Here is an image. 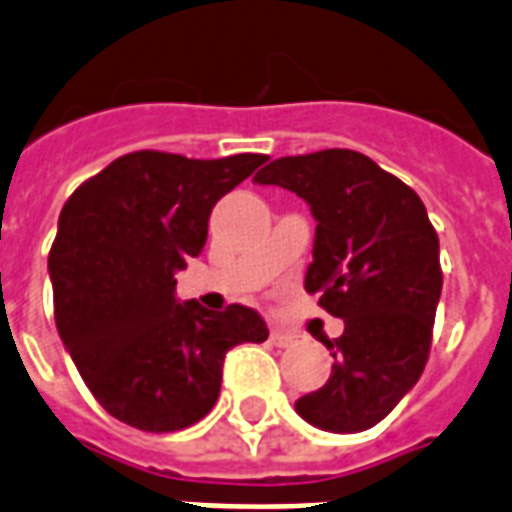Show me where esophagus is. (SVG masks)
Wrapping results in <instances>:
<instances>
[{
    "mask_svg": "<svg viewBox=\"0 0 512 512\" xmlns=\"http://www.w3.org/2000/svg\"><path fill=\"white\" fill-rule=\"evenodd\" d=\"M292 341H295V335H292V333H284V330H271V343H273V346H279V349H284V346H292Z\"/></svg>",
    "mask_w": 512,
    "mask_h": 512,
    "instance_id": "obj_1",
    "label": "esophagus"
}]
</instances>
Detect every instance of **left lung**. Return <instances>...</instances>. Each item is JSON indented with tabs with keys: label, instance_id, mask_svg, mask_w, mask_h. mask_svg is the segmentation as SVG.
Returning <instances> with one entry per match:
<instances>
[{
	"label": "left lung",
	"instance_id": "obj_1",
	"mask_svg": "<svg viewBox=\"0 0 512 512\" xmlns=\"http://www.w3.org/2000/svg\"><path fill=\"white\" fill-rule=\"evenodd\" d=\"M257 185L300 195L317 220L306 292L343 319L325 341L333 373L295 411L327 432H362L384 419L427 365L443 271L438 233L411 187L354 150L276 158Z\"/></svg>",
	"mask_w": 512,
	"mask_h": 512
}]
</instances>
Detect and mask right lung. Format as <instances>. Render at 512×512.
<instances>
[{
  "label": "right lung",
  "instance_id": "1",
  "mask_svg": "<svg viewBox=\"0 0 512 512\" xmlns=\"http://www.w3.org/2000/svg\"><path fill=\"white\" fill-rule=\"evenodd\" d=\"M260 163L257 152L220 161L128 152L61 209L48 257L58 335L101 408L128 427L177 432L201 421L220 397L225 354L268 338L252 308L174 298V273L201 255L214 204Z\"/></svg>",
  "mask_w": 512,
  "mask_h": 512
}]
</instances>
